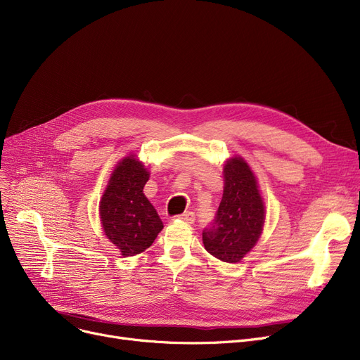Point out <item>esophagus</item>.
Segmentation results:
<instances>
[{
	"label": "esophagus",
	"mask_w": 360,
	"mask_h": 360,
	"mask_svg": "<svg viewBox=\"0 0 360 360\" xmlns=\"http://www.w3.org/2000/svg\"><path fill=\"white\" fill-rule=\"evenodd\" d=\"M178 219H181V220L185 221V223H190V224H191V223L195 221V214H194L193 212H186V213L178 216Z\"/></svg>",
	"instance_id": "esophagus-1"
}]
</instances>
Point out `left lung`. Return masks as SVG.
Here are the masks:
<instances>
[{"label": "left lung", "mask_w": 360, "mask_h": 360, "mask_svg": "<svg viewBox=\"0 0 360 360\" xmlns=\"http://www.w3.org/2000/svg\"><path fill=\"white\" fill-rule=\"evenodd\" d=\"M224 190L213 223L202 231L204 248L224 262H239L261 236L266 207L257 178L242 158L223 167Z\"/></svg>", "instance_id": "left-lung-1"}]
</instances>
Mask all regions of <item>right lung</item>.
Here are the masks:
<instances>
[{"instance_id":"obj_1","label":"right lung","mask_w":360,"mask_h":360,"mask_svg":"<svg viewBox=\"0 0 360 360\" xmlns=\"http://www.w3.org/2000/svg\"><path fill=\"white\" fill-rule=\"evenodd\" d=\"M148 172L134 155L113 169L99 213L105 235L124 257L137 255L155 242L163 223L143 193Z\"/></svg>"}]
</instances>
